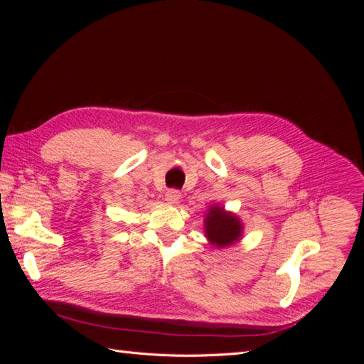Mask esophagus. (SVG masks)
I'll return each instance as SVG.
<instances>
[{"label":"esophagus","mask_w":364,"mask_h":364,"mask_svg":"<svg viewBox=\"0 0 364 364\" xmlns=\"http://www.w3.org/2000/svg\"><path fill=\"white\" fill-rule=\"evenodd\" d=\"M181 199V193L178 190H168L165 193V200L168 203H178Z\"/></svg>","instance_id":"obj_1"}]
</instances>
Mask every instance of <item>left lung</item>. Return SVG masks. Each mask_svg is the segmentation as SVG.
<instances>
[{"mask_svg":"<svg viewBox=\"0 0 364 364\" xmlns=\"http://www.w3.org/2000/svg\"><path fill=\"white\" fill-rule=\"evenodd\" d=\"M245 225L241 218L226 211L223 205H211L208 208L203 220V230L208 243L215 249L232 246L243 238Z\"/></svg>","mask_w":364,"mask_h":364,"instance_id":"left-lung-1","label":"left lung"}]
</instances>
